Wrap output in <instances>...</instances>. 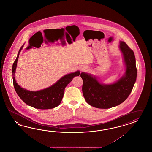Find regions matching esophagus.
I'll list each match as a JSON object with an SVG mask.
<instances>
[{"label":"esophagus","mask_w":152,"mask_h":152,"mask_svg":"<svg viewBox=\"0 0 152 152\" xmlns=\"http://www.w3.org/2000/svg\"><path fill=\"white\" fill-rule=\"evenodd\" d=\"M86 69H87V68H82V69H81L82 71L85 70H86Z\"/></svg>","instance_id":"34e87169"}]
</instances>
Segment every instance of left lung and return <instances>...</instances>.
<instances>
[{
    "label": "left lung",
    "instance_id": "1",
    "mask_svg": "<svg viewBox=\"0 0 152 152\" xmlns=\"http://www.w3.org/2000/svg\"><path fill=\"white\" fill-rule=\"evenodd\" d=\"M119 46L126 64L125 74L115 83H99L91 75L82 72V93L86 101L94 107L108 109L122 103L129 96L136 80L137 68L133 50L124 41Z\"/></svg>",
    "mask_w": 152,
    "mask_h": 152
}]
</instances>
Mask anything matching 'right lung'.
Wrapping results in <instances>:
<instances>
[{"mask_svg":"<svg viewBox=\"0 0 152 152\" xmlns=\"http://www.w3.org/2000/svg\"><path fill=\"white\" fill-rule=\"evenodd\" d=\"M23 45L19 50L17 58L12 65L13 84L16 92L26 104L39 109H49L56 107L63 99L65 87L70 83L75 76L80 75V71L66 75L61 78L54 85L46 89L36 92H32L23 89L18 85L15 80V73L19 54Z\"/></svg>","mask_w":152,"mask_h":152,"instance_id":"obj_1","label":"right lung"}]
</instances>
